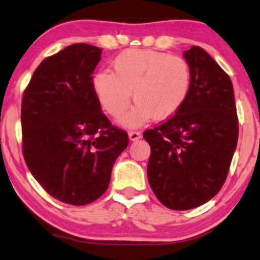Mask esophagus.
<instances>
[{"mask_svg":"<svg viewBox=\"0 0 260 260\" xmlns=\"http://www.w3.org/2000/svg\"><path fill=\"white\" fill-rule=\"evenodd\" d=\"M128 137H129L131 141H135V140H139L140 138H141V133L138 131H129Z\"/></svg>","mask_w":260,"mask_h":260,"instance_id":"34e87169","label":"esophagus"}]
</instances>
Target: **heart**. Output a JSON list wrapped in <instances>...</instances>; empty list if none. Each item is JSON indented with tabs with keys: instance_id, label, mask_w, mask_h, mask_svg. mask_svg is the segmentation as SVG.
<instances>
[{
	"instance_id": "obj_1",
	"label": "heart",
	"mask_w": 260,
	"mask_h": 260,
	"mask_svg": "<svg viewBox=\"0 0 260 260\" xmlns=\"http://www.w3.org/2000/svg\"><path fill=\"white\" fill-rule=\"evenodd\" d=\"M113 73L102 71L93 77V88L106 112L122 114L131 104V92L137 103L120 119L122 125L137 127L152 117L171 118L183 108L192 85V69L178 55L128 49L112 61Z\"/></svg>"
}]
</instances>
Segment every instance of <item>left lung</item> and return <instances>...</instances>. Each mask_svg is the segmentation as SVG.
I'll return each mask as SVG.
<instances>
[{
	"instance_id": "obj_1",
	"label": "left lung",
	"mask_w": 260,
	"mask_h": 260,
	"mask_svg": "<svg viewBox=\"0 0 260 260\" xmlns=\"http://www.w3.org/2000/svg\"><path fill=\"white\" fill-rule=\"evenodd\" d=\"M192 85L183 108L143 138L149 143L148 180L166 207L186 211L216 196L238 140V118L228 74L199 46L184 52Z\"/></svg>"
}]
</instances>
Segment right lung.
<instances>
[{"mask_svg":"<svg viewBox=\"0 0 260 260\" xmlns=\"http://www.w3.org/2000/svg\"><path fill=\"white\" fill-rule=\"evenodd\" d=\"M102 49L74 44L48 56L32 75L22 100L23 155L49 196L84 206L109 187L128 134L102 112L92 74Z\"/></svg>","mask_w":260,"mask_h":260,"instance_id":"obj_1","label":"right lung"}]
</instances>
